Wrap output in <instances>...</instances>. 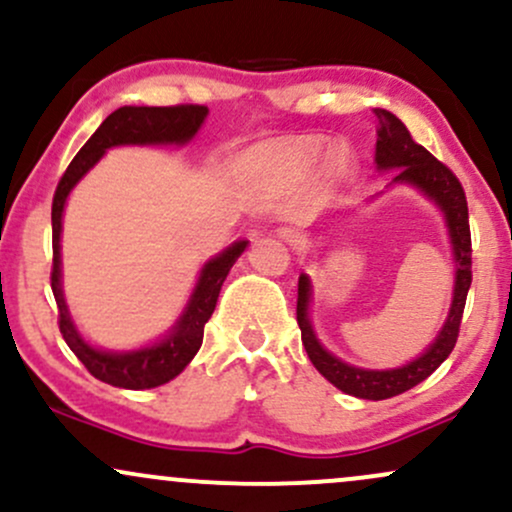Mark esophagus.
Returning a JSON list of instances; mask_svg holds the SVG:
<instances>
[{"label":"esophagus","instance_id":"34e87169","mask_svg":"<svg viewBox=\"0 0 512 512\" xmlns=\"http://www.w3.org/2000/svg\"><path fill=\"white\" fill-rule=\"evenodd\" d=\"M276 233H279V238L284 240V243H289V245L301 243V236H298L296 231H291V228H279V231H276Z\"/></svg>","mask_w":512,"mask_h":512}]
</instances>
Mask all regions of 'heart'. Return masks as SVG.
<instances>
[{
    "label": "heart",
    "instance_id": "1",
    "mask_svg": "<svg viewBox=\"0 0 512 512\" xmlns=\"http://www.w3.org/2000/svg\"><path fill=\"white\" fill-rule=\"evenodd\" d=\"M322 142L317 139H301V142H289V144H279L269 151V156L279 163H289V166H308L313 163L317 156L322 154Z\"/></svg>",
    "mask_w": 512,
    "mask_h": 512
}]
</instances>
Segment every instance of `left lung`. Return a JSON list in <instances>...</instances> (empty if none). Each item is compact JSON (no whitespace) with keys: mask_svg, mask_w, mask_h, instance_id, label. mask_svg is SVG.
I'll return each mask as SVG.
<instances>
[{"mask_svg":"<svg viewBox=\"0 0 512 512\" xmlns=\"http://www.w3.org/2000/svg\"><path fill=\"white\" fill-rule=\"evenodd\" d=\"M375 115H378V144H375V163H378V168H397L395 182H409V185H416L421 192H426L431 199H436L438 207L443 209L445 221H448L450 243L457 262L455 293H452L448 322L443 325L436 342L428 346L426 354H421L416 361L392 370H366L339 361L330 351L322 349L320 342L315 339L313 327H310L308 320L310 279L305 274H301V279H298L296 320L298 327H301L303 346L313 366L334 387L346 392V395L375 399L378 402V399L402 395V392L419 385L455 349L457 337H460L467 291L472 286V233H469L467 197H464L462 182L457 180V175L445 163H440L436 156H431V151L416 144L399 117L387 113L383 108L375 110Z\"/></svg>","mask_w":512,"mask_h":512,"instance_id":"8db88e82","label":"left lung"}]
</instances>
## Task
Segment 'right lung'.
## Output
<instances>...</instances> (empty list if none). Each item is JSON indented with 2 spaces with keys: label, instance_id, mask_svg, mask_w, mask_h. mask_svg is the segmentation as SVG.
<instances>
[{
  "label": "right lung",
  "instance_id": "right-lung-1",
  "mask_svg": "<svg viewBox=\"0 0 512 512\" xmlns=\"http://www.w3.org/2000/svg\"><path fill=\"white\" fill-rule=\"evenodd\" d=\"M207 113V105L192 103L163 105V108H134V105L117 108L115 113L105 117L103 125L96 129V134L81 146V151L74 156V161L69 163L60 182H57L55 197H52L50 272V286L52 293H55L57 310H60L57 325H60L64 342L74 351V356L84 363L88 373L108 385L125 387V390H149V387L168 383V380H173L175 375L185 370L187 363L195 358L199 346H202L204 325H207L211 313H214L223 281H226L240 252L245 250L248 240H238L231 248L223 250L219 257L204 264L197 289L192 293L185 313H182L178 325L173 327V332L161 344L129 351V354H110V351H98L88 346L79 337L72 320H69L60 284V233L64 202H67V195L72 192L76 182L84 178L86 170L96 166V161L105 154V149L120 144H185L195 137Z\"/></svg>",
  "mask_w": 512,
  "mask_h": 512
}]
</instances>
